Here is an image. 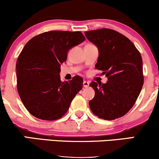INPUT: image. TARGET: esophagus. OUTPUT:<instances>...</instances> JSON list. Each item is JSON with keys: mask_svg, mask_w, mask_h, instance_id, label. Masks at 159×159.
<instances>
[{"mask_svg": "<svg viewBox=\"0 0 159 159\" xmlns=\"http://www.w3.org/2000/svg\"><path fill=\"white\" fill-rule=\"evenodd\" d=\"M83 86L84 87H85V88H87V87H89V86H90V82L84 81L83 83Z\"/></svg>", "mask_w": 159, "mask_h": 159, "instance_id": "esophagus-1", "label": "esophagus"}]
</instances>
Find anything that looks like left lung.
Returning <instances> with one entry per match:
<instances>
[{
    "label": "left lung",
    "instance_id": "left-lung-1",
    "mask_svg": "<svg viewBox=\"0 0 159 159\" xmlns=\"http://www.w3.org/2000/svg\"><path fill=\"white\" fill-rule=\"evenodd\" d=\"M86 37L98 48L96 69L107 81L91 82L95 96L89 102L98 117L112 120L128 113L135 103L143 84V61L140 52L126 36L111 29L86 31Z\"/></svg>",
    "mask_w": 159,
    "mask_h": 159
}]
</instances>
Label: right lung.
Instances as JSON below:
<instances>
[{"instance_id":"add662e5","label":"right lung","mask_w":159,"mask_h":159,"mask_svg":"<svg viewBox=\"0 0 159 159\" xmlns=\"http://www.w3.org/2000/svg\"><path fill=\"white\" fill-rule=\"evenodd\" d=\"M85 40L81 32H45L25 45L16 62L17 90L30 114L43 120L64 116L75 95L82 89L83 79L75 76L61 81V65L69 49Z\"/></svg>"}]
</instances>
